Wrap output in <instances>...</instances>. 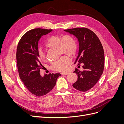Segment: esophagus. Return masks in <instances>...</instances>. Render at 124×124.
Returning a JSON list of instances; mask_svg holds the SVG:
<instances>
[{
  "mask_svg": "<svg viewBox=\"0 0 124 124\" xmlns=\"http://www.w3.org/2000/svg\"><path fill=\"white\" fill-rule=\"evenodd\" d=\"M62 74V75H64V76H66V75H67V74H69V73H67V72H64V73H61Z\"/></svg>",
  "mask_w": 124,
  "mask_h": 124,
  "instance_id": "34e87169",
  "label": "esophagus"
}]
</instances>
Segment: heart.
Returning <instances> with one entry per match:
<instances>
[{
	"label": "heart",
	"instance_id": "heart-1",
	"mask_svg": "<svg viewBox=\"0 0 124 124\" xmlns=\"http://www.w3.org/2000/svg\"><path fill=\"white\" fill-rule=\"evenodd\" d=\"M45 46L48 48L58 50L59 55H66L58 61L53 62L51 65V69L57 71H66L71 62V58L76 55L78 50V44L74 37L72 35L67 34L63 37L58 35L52 36L48 38ZM38 56L42 61L46 60V55L41 48L38 50Z\"/></svg>",
	"mask_w": 124,
	"mask_h": 124
}]
</instances>
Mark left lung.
Masks as SVG:
<instances>
[{"label":"left lung","instance_id":"obj_1","mask_svg":"<svg viewBox=\"0 0 124 124\" xmlns=\"http://www.w3.org/2000/svg\"><path fill=\"white\" fill-rule=\"evenodd\" d=\"M76 36L79 42V51L74 63L78 67L83 65V71L76 68L73 72L78 80L73 87L81 92H86L95 86L102 75L104 65L103 46L98 37L87 28H75L65 30Z\"/></svg>","mask_w":124,"mask_h":124}]
</instances>
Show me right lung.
<instances>
[{
    "instance_id": "right-lung-1",
    "label": "right lung",
    "mask_w": 124,
    "mask_h": 124,
    "mask_svg": "<svg viewBox=\"0 0 124 124\" xmlns=\"http://www.w3.org/2000/svg\"><path fill=\"white\" fill-rule=\"evenodd\" d=\"M52 29L35 28L22 36L17 45L16 61L18 73L25 87L38 97L46 95L55 86L60 73L45 74L42 77L40 71L42 64L38 56V42L42 36Z\"/></svg>"
}]
</instances>
